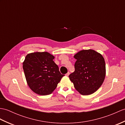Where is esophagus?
I'll list each match as a JSON object with an SVG mask.
<instances>
[{
	"label": "esophagus",
	"instance_id": "esophagus-1",
	"mask_svg": "<svg viewBox=\"0 0 125 125\" xmlns=\"http://www.w3.org/2000/svg\"><path fill=\"white\" fill-rule=\"evenodd\" d=\"M69 74H70V72H68L67 73H66V74H65V76H69Z\"/></svg>",
	"mask_w": 125,
	"mask_h": 125
}]
</instances>
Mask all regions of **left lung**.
Instances as JSON below:
<instances>
[{
    "label": "left lung",
    "mask_w": 125,
    "mask_h": 125,
    "mask_svg": "<svg viewBox=\"0 0 125 125\" xmlns=\"http://www.w3.org/2000/svg\"><path fill=\"white\" fill-rule=\"evenodd\" d=\"M75 70L69 76L74 88L83 95H91L99 88L105 77V63L101 54L93 49L74 55Z\"/></svg>",
    "instance_id": "left-lung-1"
}]
</instances>
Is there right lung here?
Here are the masks:
<instances>
[{"instance_id":"1","label":"right lung","mask_w":125,"mask_h":125,"mask_svg":"<svg viewBox=\"0 0 125 125\" xmlns=\"http://www.w3.org/2000/svg\"><path fill=\"white\" fill-rule=\"evenodd\" d=\"M54 56L47 52L28 54L23 63V69L28 86L40 95L51 94L64 76L53 61Z\"/></svg>"}]
</instances>
